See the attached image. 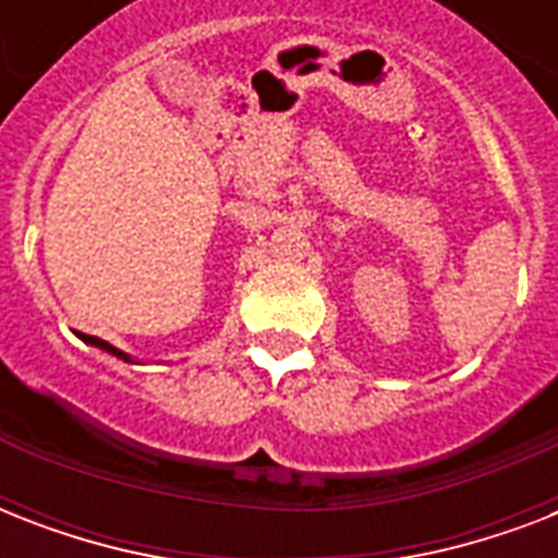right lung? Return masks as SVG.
<instances>
[{
    "mask_svg": "<svg viewBox=\"0 0 558 558\" xmlns=\"http://www.w3.org/2000/svg\"><path fill=\"white\" fill-rule=\"evenodd\" d=\"M83 341H86V344H92V348H100V350H107L109 356L121 359V362H130V365H138V359H133V356H130V353H124V350L112 348V344H109V341H104V339H95V336H83Z\"/></svg>",
    "mask_w": 558,
    "mask_h": 558,
    "instance_id": "add662e5",
    "label": "right lung"
}]
</instances>
